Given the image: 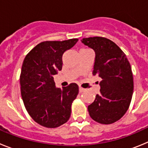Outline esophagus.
<instances>
[{
  "mask_svg": "<svg viewBox=\"0 0 148 148\" xmlns=\"http://www.w3.org/2000/svg\"><path fill=\"white\" fill-rule=\"evenodd\" d=\"M84 90H85V89L82 88V87H79V92H84Z\"/></svg>",
  "mask_w": 148,
  "mask_h": 148,
  "instance_id": "obj_1",
  "label": "esophagus"
}]
</instances>
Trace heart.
<instances>
[{"label": "heart", "mask_w": 148, "mask_h": 148, "mask_svg": "<svg viewBox=\"0 0 148 148\" xmlns=\"http://www.w3.org/2000/svg\"><path fill=\"white\" fill-rule=\"evenodd\" d=\"M87 49H84V48H83V49H81V50H87Z\"/></svg>", "instance_id": "1"}]
</instances>
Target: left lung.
Wrapping results in <instances>:
<instances>
[{
    "instance_id": "obj_1",
    "label": "left lung",
    "mask_w": 148,
    "mask_h": 148,
    "mask_svg": "<svg viewBox=\"0 0 148 148\" xmlns=\"http://www.w3.org/2000/svg\"><path fill=\"white\" fill-rule=\"evenodd\" d=\"M82 43L95 53L92 74L101 78L100 94L88 106L90 117L100 124L116 122L126 113L133 92L131 66L122 50L110 39L86 38Z\"/></svg>"
}]
</instances>
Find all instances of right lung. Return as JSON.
<instances>
[{"label":"right lung","mask_w":148,"mask_h":148,"mask_svg":"<svg viewBox=\"0 0 148 148\" xmlns=\"http://www.w3.org/2000/svg\"><path fill=\"white\" fill-rule=\"evenodd\" d=\"M78 40L44 41L23 60L20 75L21 97L29 116L41 126L58 127L70 119L78 86L72 83L62 90L56 88L53 76L62 69L64 53Z\"/></svg>","instance_id":"right-lung-1"}]
</instances>
